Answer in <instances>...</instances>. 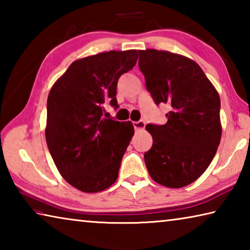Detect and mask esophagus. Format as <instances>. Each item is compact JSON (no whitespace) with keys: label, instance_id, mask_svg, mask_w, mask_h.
Masks as SVG:
<instances>
[{"label":"esophagus","instance_id":"1","mask_svg":"<svg viewBox=\"0 0 250 250\" xmlns=\"http://www.w3.org/2000/svg\"><path fill=\"white\" fill-rule=\"evenodd\" d=\"M133 126H134L135 130H142V129H145L146 122L142 121V120H140V121H134V122H133Z\"/></svg>","mask_w":250,"mask_h":250}]
</instances>
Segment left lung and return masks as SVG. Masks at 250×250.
<instances>
[{"mask_svg":"<svg viewBox=\"0 0 250 250\" xmlns=\"http://www.w3.org/2000/svg\"><path fill=\"white\" fill-rule=\"evenodd\" d=\"M139 67L156 104L170 107L166 125L149 124L153 139L145 161L152 180L180 188L196 181L221 142V99L192 59L167 50H139Z\"/></svg>","mask_w":250,"mask_h":250,"instance_id":"obj_1","label":"left lung"}]
</instances>
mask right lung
Segmentation results:
<instances>
[{
  "label": "right lung",
  "instance_id": "add662e5",
  "mask_svg": "<svg viewBox=\"0 0 250 250\" xmlns=\"http://www.w3.org/2000/svg\"><path fill=\"white\" fill-rule=\"evenodd\" d=\"M137 61L135 49L77 59L49 91L46 142L61 175L79 191L101 192L118 179L134 128L131 121L105 119L104 105L119 107L118 79Z\"/></svg>",
  "mask_w": 250,
  "mask_h": 250
}]
</instances>
